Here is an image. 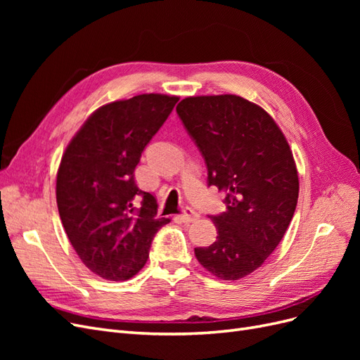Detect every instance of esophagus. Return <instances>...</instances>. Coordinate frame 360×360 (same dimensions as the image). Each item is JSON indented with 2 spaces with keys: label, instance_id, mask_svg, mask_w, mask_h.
I'll return each instance as SVG.
<instances>
[{
  "label": "esophagus",
  "instance_id": "1",
  "mask_svg": "<svg viewBox=\"0 0 360 360\" xmlns=\"http://www.w3.org/2000/svg\"><path fill=\"white\" fill-rule=\"evenodd\" d=\"M198 213L197 212H193L192 209H189V207H186V209H184L183 212H181V214H180V219L183 221V222H186V224H189V222H195L198 219Z\"/></svg>",
  "mask_w": 360,
  "mask_h": 360
}]
</instances>
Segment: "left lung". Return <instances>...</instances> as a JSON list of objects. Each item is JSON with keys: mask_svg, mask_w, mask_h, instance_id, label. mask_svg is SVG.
I'll use <instances>...</instances> for the list:
<instances>
[{"mask_svg": "<svg viewBox=\"0 0 360 360\" xmlns=\"http://www.w3.org/2000/svg\"><path fill=\"white\" fill-rule=\"evenodd\" d=\"M177 114L204 158L207 184L226 193V210L210 216L216 242L195 257L216 278H245L276 249L296 210L290 146L263 108L236 94L186 97Z\"/></svg>", "mask_w": 360, "mask_h": 360, "instance_id": "left-lung-1", "label": "left lung"}]
</instances>
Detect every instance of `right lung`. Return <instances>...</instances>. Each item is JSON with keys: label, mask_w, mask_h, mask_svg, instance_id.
<instances>
[{"label": "right lung", "mask_w": 360, "mask_h": 360, "mask_svg": "<svg viewBox=\"0 0 360 360\" xmlns=\"http://www.w3.org/2000/svg\"><path fill=\"white\" fill-rule=\"evenodd\" d=\"M179 102L139 94L101 106L73 136L57 174V205L82 263L108 281H126L144 267L156 233L151 193L135 183L141 153Z\"/></svg>", "instance_id": "add662e5"}]
</instances>
